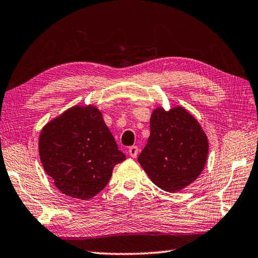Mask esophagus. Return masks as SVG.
<instances>
[{"instance_id": "34e87169", "label": "esophagus", "mask_w": 258, "mask_h": 258, "mask_svg": "<svg viewBox=\"0 0 258 258\" xmlns=\"http://www.w3.org/2000/svg\"><path fill=\"white\" fill-rule=\"evenodd\" d=\"M128 153H129V155L133 158H136L137 157V155H138V153H139V148L137 147V146H131V147L129 148V150H128Z\"/></svg>"}]
</instances>
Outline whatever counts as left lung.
I'll return each instance as SVG.
<instances>
[{"label":"left lung","instance_id":"8db88e82","mask_svg":"<svg viewBox=\"0 0 258 258\" xmlns=\"http://www.w3.org/2000/svg\"><path fill=\"white\" fill-rule=\"evenodd\" d=\"M208 154V137L198 120L183 106H160L150 116V136L138 162L155 185L174 193L196 181Z\"/></svg>","mask_w":258,"mask_h":258}]
</instances>
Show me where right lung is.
<instances>
[{
    "mask_svg": "<svg viewBox=\"0 0 258 258\" xmlns=\"http://www.w3.org/2000/svg\"><path fill=\"white\" fill-rule=\"evenodd\" d=\"M38 145L43 169L56 187L80 200L101 192L113 167L125 159L92 104L72 106L53 118L42 128Z\"/></svg>",
    "mask_w": 258,
    "mask_h": 258,
    "instance_id": "1",
    "label": "right lung"
}]
</instances>
